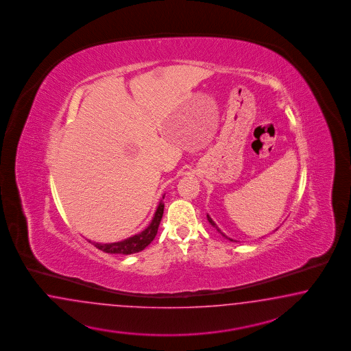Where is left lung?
<instances>
[{
	"instance_id": "left-lung-1",
	"label": "left lung",
	"mask_w": 351,
	"mask_h": 351,
	"mask_svg": "<svg viewBox=\"0 0 351 351\" xmlns=\"http://www.w3.org/2000/svg\"><path fill=\"white\" fill-rule=\"evenodd\" d=\"M207 220H208V221H210V223H211V225H213V228H216V230H217V232H219V233L221 234V235H223V237H225V238H226V239H229V241H232V242H237V241H233V239H230V238H229V237H226V235H225V234H223V232H221V230H220V229H219V228H217V226H216V223H213V219H211V217H210V215H207Z\"/></svg>"
}]
</instances>
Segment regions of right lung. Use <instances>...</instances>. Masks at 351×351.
<instances>
[{"instance_id": "add662e5", "label": "right lung", "mask_w": 351, "mask_h": 351, "mask_svg": "<svg viewBox=\"0 0 351 351\" xmlns=\"http://www.w3.org/2000/svg\"><path fill=\"white\" fill-rule=\"evenodd\" d=\"M163 208H165V204L160 201L152 221L143 232L135 234V235L130 237L125 241L116 242V243H104V245L103 243H94V245H95L96 248H99L100 251L106 252V254L131 255V254H136V252L143 251L147 245L152 243V241L157 235L158 226H160V220H162V216H163Z\"/></svg>"}]
</instances>
